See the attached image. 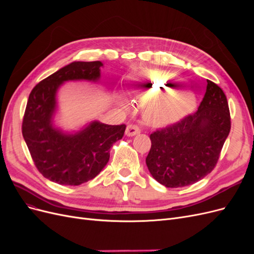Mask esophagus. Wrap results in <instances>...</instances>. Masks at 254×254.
I'll use <instances>...</instances> for the list:
<instances>
[{"label":"esophagus","mask_w":254,"mask_h":254,"mask_svg":"<svg viewBox=\"0 0 254 254\" xmlns=\"http://www.w3.org/2000/svg\"><path fill=\"white\" fill-rule=\"evenodd\" d=\"M141 132V129L137 127L136 125H128L126 128V135L127 136H133L137 133Z\"/></svg>","instance_id":"1"}]
</instances>
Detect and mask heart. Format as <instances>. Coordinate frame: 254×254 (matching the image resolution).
I'll return each mask as SVG.
<instances>
[{
  "mask_svg": "<svg viewBox=\"0 0 254 254\" xmlns=\"http://www.w3.org/2000/svg\"><path fill=\"white\" fill-rule=\"evenodd\" d=\"M135 89L132 93L142 99H150L176 88V79L170 73L145 72L142 78L135 79ZM126 105L124 99H120ZM195 102L188 96L161 95L152 101L144 111L145 121L153 126H165L182 120L194 109Z\"/></svg>",
  "mask_w": 254,
  "mask_h": 254,
  "instance_id": "obj_1",
  "label": "heart"
}]
</instances>
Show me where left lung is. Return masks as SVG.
Wrapping results in <instances>:
<instances>
[{"label": "left lung", "mask_w": 254, "mask_h": 254, "mask_svg": "<svg viewBox=\"0 0 254 254\" xmlns=\"http://www.w3.org/2000/svg\"><path fill=\"white\" fill-rule=\"evenodd\" d=\"M198 110L176 124L150 134L146 165L166 188L190 186L210 174L231 129L227 97L216 83L206 80Z\"/></svg>", "instance_id": "8db88e82"}]
</instances>
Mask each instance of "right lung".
Listing matches in <instances>:
<instances>
[{"mask_svg": "<svg viewBox=\"0 0 254 254\" xmlns=\"http://www.w3.org/2000/svg\"><path fill=\"white\" fill-rule=\"evenodd\" d=\"M101 61H74L40 81L28 97L22 134L35 165L45 178L61 186H80L103 171L111 146L124 135L126 125L92 121L77 131L55 125L57 94L67 81L101 78Z\"/></svg>", "mask_w": 254, "mask_h": 254, "instance_id": "1", "label": "right lung"}]
</instances>
